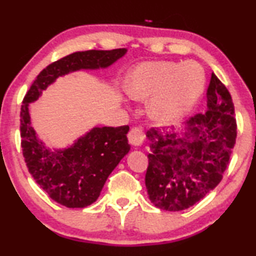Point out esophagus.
Listing matches in <instances>:
<instances>
[{"label":"esophagus","mask_w":256,"mask_h":256,"mask_svg":"<svg viewBox=\"0 0 256 256\" xmlns=\"http://www.w3.org/2000/svg\"><path fill=\"white\" fill-rule=\"evenodd\" d=\"M128 140L130 142V144L138 146L142 144L143 140H144V134H143L142 129L138 127H134L130 129V132H128Z\"/></svg>","instance_id":"obj_1"}]
</instances>
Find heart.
Instances as JSON below:
<instances>
[{
	"mask_svg": "<svg viewBox=\"0 0 256 256\" xmlns=\"http://www.w3.org/2000/svg\"><path fill=\"white\" fill-rule=\"evenodd\" d=\"M205 74L197 62H143L135 68L126 84L134 100H146L148 114L160 124H170L190 110L204 90Z\"/></svg>",
	"mask_w": 256,
	"mask_h": 256,
	"instance_id": "1",
	"label": "heart"
}]
</instances>
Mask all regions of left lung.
<instances>
[{
  "mask_svg": "<svg viewBox=\"0 0 256 256\" xmlns=\"http://www.w3.org/2000/svg\"><path fill=\"white\" fill-rule=\"evenodd\" d=\"M208 110L186 121V132L162 134L152 128L146 186L149 199L166 211L194 205L222 180L236 138L232 96L212 73Z\"/></svg>",
  "mask_w": 256,
  "mask_h": 256,
  "instance_id": "8db88e82",
  "label": "left lung"
}]
</instances>
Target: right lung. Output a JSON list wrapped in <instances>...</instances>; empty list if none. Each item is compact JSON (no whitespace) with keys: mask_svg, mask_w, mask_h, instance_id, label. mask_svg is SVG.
<instances>
[{"mask_svg":"<svg viewBox=\"0 0 256 256\" xmlns=\"http://www.w3.org/2000/svg\"><path fill=\"white\" fill-rule=\"evenodd\" d=\"M127 48L74 52L46 66L28 90L20 107V146L29 172L58 204L82 208L93 204L118 162L127 155L128 126L96 127L65 149L44 144L31 126L29 104L59 76L79 70L106 68Z\"/></svg>","mask_w":256,"mask_h":256,"instance_id":"1","label":"right lung"}]
</instances>
